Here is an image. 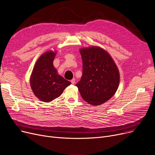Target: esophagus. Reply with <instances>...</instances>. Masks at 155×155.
<instances>
[{
    "instance_id": "obj_1",
    "label": "esophagus",
    "mask_w": 155,
    "mask_h": 155,
    "mask_svg": "<svg viewBox=\"0 0 155 155\" xmlns=\"http://www.w3.org/2000/svg\"><path fill=\"white\" fill-rule=\"evenodd\" d=\"M71 83H72V84H74L75 83H76V79H75L74 78H73V79H72L71 81Z\"/></svg>"
}]
</instances>
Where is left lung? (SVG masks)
<instances>
[{"label": "left lung", "instance_id": "obj_1", "mask_svg": "<svg viewBox=\"0 0 155 155\" xmlns=\"http://www.w3.org/2000/svg\"><path fill=\"white\" fill-rule=\"evenodd\" d=\"M83 60V76L76 84L85 101L98 106L116 93L120 84V72L112 57L98 46L79 49Z\"/></svg>", "mask_w": 155, "mask_h": 155}]
</instances>
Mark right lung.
Returning a JSON list of instances; mask_svg holds the SVG:
<instances>
[{
	"label": "right lung",
	"instance_id": "1",
	"mask_svg": "<svg viewBox=\"0 0 155 155\" xmlns=\"http://www.w3.org/2000/svg\"><path fill=\"white\" fill-rule=\"evenodd\" d=\"M57 52L48 51L39 58L30 77V84L34 95L41 101L49 103L59 97L71 83L58 74L53 65Z\"/></svg>",
	"mask_w": 155,
	"mask_h": 155
}]
</instances>
